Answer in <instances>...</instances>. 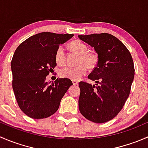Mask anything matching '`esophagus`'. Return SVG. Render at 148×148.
Returning <instances> with one entry per match:
<instances>
[{
    "label": "esophagus",
    "mask_w": 148,
    "mask_h": 148,
    "mask_svg": "<svg viewBox=\"0 0 148 148\" xmlns=\"http://www.w3.org/2000/svg\"><path fill=\"white\" fill-rule=\"evenodd\" d=\"M72 83H73V84L74 85H77L78 84V82L77 81H76V80H72Z\"/></svg>",
    "instance_id": "34e87169"
}]
</instances>
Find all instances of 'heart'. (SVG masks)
I'll list each match as a JSON object with an SVG mask.
<instances>
[{"label": "heart", "instance_id": "heart-1", "mask_svg": "<svg viewBox=\"0 0 148 148\" xmlns=\"http://www.w3.org/2000/svg\"><path fill=\"white\" fill-rule=\"evenodd\" d=\"M70 49L79 55L77 60L78 65L76 66H65L61 69L59 75L63 78L72 80H79L82 76L86 74L89 67H93L97 63V56L95 53L88 52L87 46L79 40H74L69 44ZM55 59L59 65L65 63V51L63 46H60L57 49L55 55Z\"/></svg>", "mask_w": 148, "mask_h": 148}]
</instances>
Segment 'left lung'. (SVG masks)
Masks as SVG:
<instances>
[{"label":"left lung","mask_w":148,"mask_h":148,"mask_svg":"<svg viewBox=\"0 0 148 148\" xmlns=\"http://www.w3.org/2000/svg\"><path fill=\"white\" fill-rule=\"evenodd\" d=\"M78 37L93 47L98 56L97 66L88 76L96 84L79 83V109L87 120L104 123L117 115L129 97L135 76L133 60L126 46L111 34Z\"/></svg>","instance_id":"1"}]
</instances>
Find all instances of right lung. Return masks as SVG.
<instances>
[{
	"label": "right lung",
	"mask_w": 148,
	"mask_h": 148,
	"mask_svg": "<svg viewBox=\"0 0 148 148\" xmlns=\"http://www.w3.org/2000/svg\"><path fill=\"white\" fill-rule=\"evenodd\" d=\"M73 34L42 32L29 37L16 49L11 61L13 89L19 107L33 119L50 117L73 85L69 79L46 82L56 66V51Z\"/></svg>",
	"instance_id": "1"
}]
</instances>
